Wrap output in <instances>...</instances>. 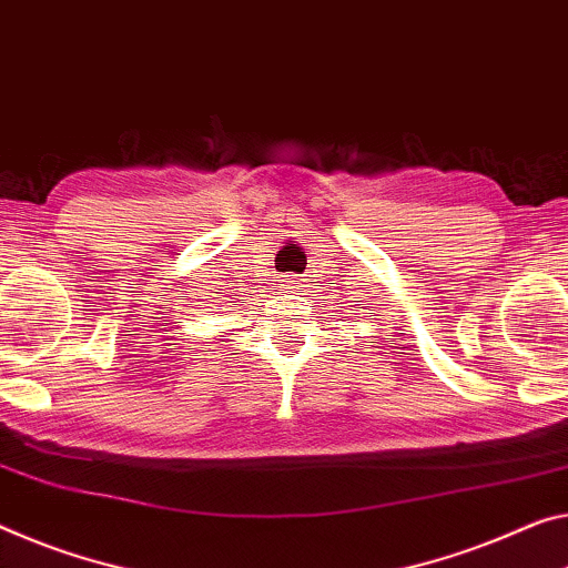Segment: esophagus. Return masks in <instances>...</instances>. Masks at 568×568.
Segmentation results:
<instances>
[{"mask_svg":"<svg viewBox=\"0 0 568 568\" xmlns=\"http://www.w3.org/2000/svg\"><path fill=\"white\" fill-rule=\"evenodd\" d=\"M282 290H286V292H292V294H296V292H300V282H296V278H294V274H290V276H286V278H284V282H282Z\"/></svg>","mask_w":568,"mask_h":568,"instance_id":"esophagus-1","label":"esophagus"}]
</instances>
